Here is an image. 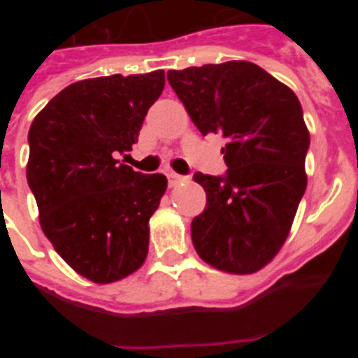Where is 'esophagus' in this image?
<instances>
[{"label":"esophagus","mask_w":358,"mask_h":358,"mask_svg":"<svg viewBox=\"0 0 358 358\" xmlns=\"http://www.w3.org/2000/svg\"><path fill=\"white\" fill-rule=\"evenodd\" d=\"M182 181H186L185 176H179V173H176V172H169L170 186H176V185H179V182H182Z\"/></svg>","instance_id":"34e87169"}]
</instances>
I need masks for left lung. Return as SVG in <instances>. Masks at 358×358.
Wrapping results in <instances>:
<instances>
[{"label": "left lung", "instance_id": "left-lung-1", "mask_svg": "<svg viewBox=\"0 0 358 358\" xmlns=\"http://www.w3.org/2000/svg\"><path fill=\"white\" fill-rule=\"evenodd\" d=\"M166 77L201 134L227 140L226 176H194L206 192V208L192 220L195 251L224 273H256L285 243L306 189L301 103L248 61L170 69Z\"/></svg>", "mask_w": 358, "mask_h": 358}]
</instances>
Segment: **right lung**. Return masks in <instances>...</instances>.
Here are the masks:
<instances>
[{
	"label": "right lung",
	"instance_id": "add662e5",
	"mask_svg": "<svg viewBox=\"0 0 358 358\" xmlns=\"http://www.w3.org/2000/svg\"><path fill=\"white\" fill-rule=\"evenodd\" d=\"M163 87V69L78 80L30 125L27 179L43 233L94 283L123 280L147 258L148 220L169 182L134 172L120 156L132 150Z\"/></svg>",
	"mask_w": 358,
	"mask_h": 358
}]
</instances>
